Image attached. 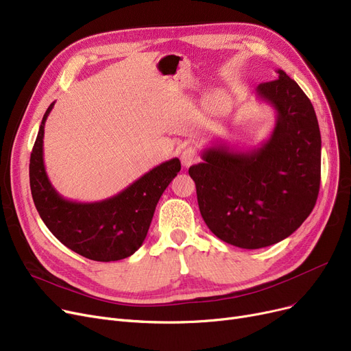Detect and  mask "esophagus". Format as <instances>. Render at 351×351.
I'll use <instances>...</instances> for the list:
<instances>
[{
	"mask_svg": "<svg viewBox=\"0 0 351 351\" xmlns=\"http://www.w3.org/2000/svg\"><path fill=\"white\" fill-rule=\"evenodd\" d=\"M180 160L185 168H189V166H192L199 160L197 149H195V147H186V149H183L180 155Z\"/></svg>",
	"mask_w": 351,
	"mask_h": 351,
	"instance_id": "esophagus-1",
	"label": "esophagus"
}]
</instances>
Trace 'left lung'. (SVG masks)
<instances>
[{
	"label": "left lung",
	"mask_w": 351,
	"mask_h": 351,
	"mask_svg": "<svg viewBox=\"0 0 351 351\" xmlns=\"http://www.w3.org/2000/svg\"><path fill=\"white\" fill-rule=\"evenodd\" d=\"M256 95L276 112L270 136L237 149L223 141L189 168L205 223L220 241L242 249L278 243L298 230L320 189L322 136L310 99L283 69Z\"/></svg>",
	"instance_id": "1"
}]
</instances>
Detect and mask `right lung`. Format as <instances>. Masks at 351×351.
Wrapping results in <instances>:
<instances>
[{
    "label": "right lung",
    "mask_w": 351,
    "mask_h": 351,
    "mask_svg": "<svg viewBox=\"0 0 351 351\" xmlns=\"http://www.w3.org/2000/svg\"><path fill=\"white\" fill-rule=\"evenodd\" d=\"M52 108L53 102L43 118L29 159L35 208L68 249L95 262L125 259L142 246L162 193L180 171V160L158 165L112 197L90 204L65 199L52 186L44 165V126Z\"/></svg>",
    "instance_id": "1"
}]
</instances>
